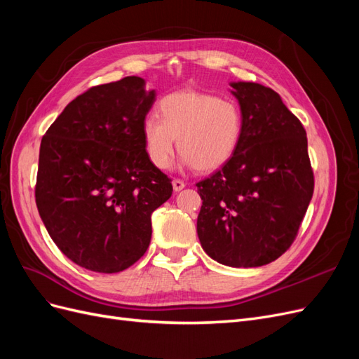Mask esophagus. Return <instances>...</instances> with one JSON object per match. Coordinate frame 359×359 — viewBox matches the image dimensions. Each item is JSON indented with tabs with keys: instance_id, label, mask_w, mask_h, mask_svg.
Listing matches in <instances>:
<instances>
[{
	"instance_id": "esophagus-1",
	"label": "esophagus",
	"mask_w": 359,
	"mask_h": 359,
	"mask_svg": "<svg viewBox=\"0 0 359 359\" xmlns=\"http://www.w3.org/2000/svg\"><path fill=\"white\" fill-rule=\"evenodd\" d=\"M172 187H173V190H175V191H180V190H182L184 187H186V182L181 181V180H173L172 181Z\"/></svg>"
}]
</instances>
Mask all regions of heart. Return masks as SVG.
Wrapping results in <instances>:
<instances>
[{
	"mask_svg": "<svg viewBox=\"0 0 359 359\" xmlns=\"http://www.w3.org/2000/svg\"><path fill=\"white\" fill-rule=\"evenodd\" d=\"M158 114L142 123L144 147L157 169H166L178 149L184 166L212 172L224 166L240 147L244 118L235 100L201 91H177L163 97Z\"/></svg>",
	"mask_w": 359,
	"mask_h": 359,
	"instance_id": "obj_1",
	"label": "heart"
}]
</instances>
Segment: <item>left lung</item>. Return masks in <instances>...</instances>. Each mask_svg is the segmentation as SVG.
<instances>
[{
  "mask_svg": "<svg viewBox=\"0 0 359 359\" xmlns=\"http://www.w3.org/2000/svg\"><path fill=\"white\" fill-rule=\"evenodd\" d=\"M244 128L233 157L198 182L205 253L233 268L262 266L292 245L313 196L307 133L274 91L231 82Z\"/></svg>",
  "mask_w": 359,
  "mask_h": 359,
  "instance_id": "obj_1",
  "label": "left lung"
}]
</instances>
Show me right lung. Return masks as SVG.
Segmentation results:
<instances>
[{"instance_id": "1", "label": "right lung", "mask_w": 359, "mask_h": 359, "mask_svg": "<svg viewBox=\"0 0 359 359\" xmlns=\"http://www.w3.org/2000/svg\"><path fill=\"white\" fill-rule=\"evenodd\" d=\"M156 102L137 76L78 95L40 144L36 203L52 241L76 265L112 274L151 241V214L172 196L149 161L142 123Z\"/></svg>"}]
</instances>
